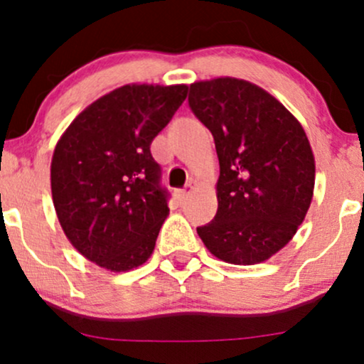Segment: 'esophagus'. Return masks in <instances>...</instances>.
I'll return each instance as SVG.
<instances>
[{"label": "esophagus", "mask_w": 364, "mask_h": 364, "mask_svg": "<svg viewBox=\"0 0 364 364\" xmlns=\"http://www.w3.org/2000/svg\"><path fill=\"white\" fill-rule=\"evenodd\" d=\"M190 193H191V185H188V186L185 188V190H178V191H176V198H178V202H179V203L186 202L188 196H190Z\"/></svg>", "instance_id": "esophagus-1"}]
</instances>
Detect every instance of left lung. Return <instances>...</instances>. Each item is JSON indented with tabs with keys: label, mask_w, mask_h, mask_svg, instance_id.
<instances>
[{
	"label": "left lung",
	"mask_w": 364,
	"mask_h": 364,
	"mask_svg": "<svg viewBox=\"0 0 364 364\" xmlns=\"http://www.w3.org/2000/svg\"><path fill=\"white\" fill-rule=\"evenodd\" d=\"M188 104L210 129L220 168L217 214L196 232L228 263L267 260L310 208L315 159L306 133L269 92L240 78L191 83Z\"/></svg>",
	"instance_id": "left-lung-1"
}]
</instances>
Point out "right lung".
<instances>
[{
  "instance_id": "right-lung-1",
  "label": "right lung",
  "mask_w": 364,
  "mask_h": 364,
  "mask_svg": "<svg viewBox=\"0 0 364 364\" xmlns=\"http://www.w3.org/2000/svg\"><path fill=\"white\" fill-rule=\"evenodd\" d=\"M186 85H123L82 111L53 154L58 219L75 248L111 272L147 262L169 214L150 144L186 99Z\"/></svg>"
}]
</instances>
